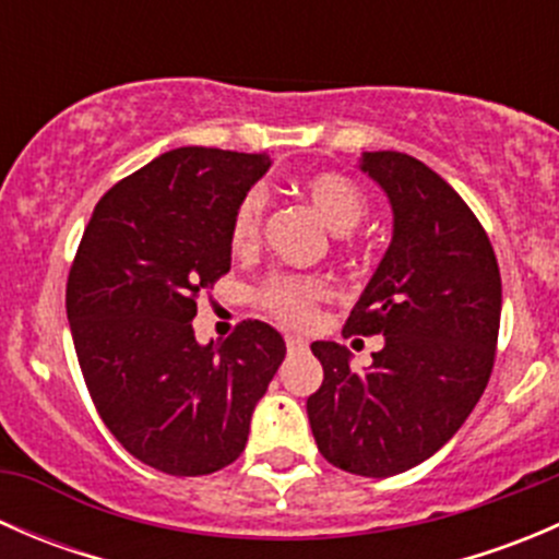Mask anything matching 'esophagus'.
I'll use <instances>...</instances> for the list:
<instances>
[{"mask_svg":"<svg viewBox=\"0 0 559 559\" xmlns=\"http://www.w3.org/2000/svg\"><path fill=\"white\" fill-rule=\"evenodd\" d=\"M308 348V341H302L300 335H286V352L289 354H300Z\"/></svg>","mask_w":559,"mask_h":559,"instance_id":"obj_1","label":"esophagus"}]
</instances>
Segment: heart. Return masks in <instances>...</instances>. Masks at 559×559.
I'll return each mask as SVG.
<instances>
[{"mask_svg": "<svg viewBox=\"0 0 559 559\" xmlns=\"http://www.w3.org/2000/svg\"><path fill=\"white\" fill-rule=\"evenodd\" d=\"M302 194L311 200L326 227L332 233H348L357 227L368 213V200L352 178L341 173H316L302 180ZM264 194L262 189L246 191L229 222V246L235 251H251L262 235ZM326 295V286L313 275L278 273L264 281L259 289V302L267 313L284 324L302 326L313 319V308Z\"/></svg>", "mask_w": 559, "mask_h": 559, "instance_id": "b5f03b06", "label": "heart"}]
</instances>
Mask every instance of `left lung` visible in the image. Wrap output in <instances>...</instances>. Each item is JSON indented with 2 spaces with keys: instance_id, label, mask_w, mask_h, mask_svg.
Instances as JSON below:
<instances>
[{
  "instance_id": "8db88e82",
  "label": "left lung",
  "mask_w": 559,
  "mask_h": 559,
  "mask_svg": "<svg viewBox=\"0 0 559 559\" xmlns=\"http://www.w3.org/2000/svg\"><path fill=\"white\" fill-rule=\"evenodd\" d=\"M359 170L384 189L394 229L343 332L384 335L365 373L346 346L311 343L324 368L308 397L321 456L386 478L432 456L487 389L500 330V270L460 194L400 151H368Z\"/></svg>"
}]
</instances>
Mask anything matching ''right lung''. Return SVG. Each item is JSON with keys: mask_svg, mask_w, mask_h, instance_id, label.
Wrapping results in <instances>:
<instances>
[{"mask_svg": "<svg viewBox=\"0 0 559 559\" xmlns=\"http://www.w3.org/2000/svg\"><path fill=\"white\" fill-rule=\"evenodd\" d=\"M267 154L167 151L97 202L67 278V319L88 394L129 454L207 476L243 454L251 414L286 343L240 321L200 346L197 297L233 264L229 222Z\"/></svg>", "mask_w": 559, "mask_h": 559, "instance_id": "right-lung-1", "label": "right lung"}]
</instances>
